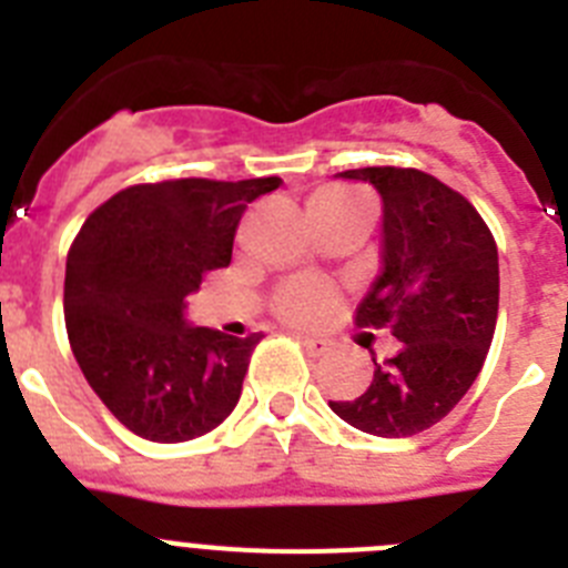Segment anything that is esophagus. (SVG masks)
I'll return each instance as SVG.
<instances>
[{"label": "esophagus", "mask_w": 568, "mask_h": 568, "mask_svg": "<svg viewBox=\"0 0 568 568\" xmlns=\"http://www.w3.org/2000/svg\"><path fill=\"white\" fill-rule=\"evenodd\" d=\"M295 338L307 346L313 355H329L335 349V341H329V338H315V335H304V333H298Z\"/></svg>", "instance_id": "1"}]
</instances>
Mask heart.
<instances>
[{
	"mask_svg": "<svg viewBox=\"0 0 568 568\" xmlns=\"http://www.w3.org/2000/svg\"><path fill=\"white\" fill-rule=\"evenodd\" d=\"M349 199L341 190H321L310 199V204H327V202H344ZM335 295L333 284L321 278H301L281 287L278 295H275V313L281 315L290 324H298V327H313L318 321H324L329 315V310L335 307Z\"/></svg>",
	"mask_w": 568,
	"mask_h": 568,
	"instance_id": "b5f03b06",
	"label": "heart"
}]
</instances>
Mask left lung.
<instances>
[{
	"instance_id": "8db88e82",
	"label": "left lung",
	"mask_w": 568,
	"mask_h": 568,
	"mask_svg": "<svg viewBox=\"0 0 568 568\" xmlns=\"http://www.w3.org/2000/svg\"><path fill=\"white\" fill-rule=\"evenodd\" d=\"M384 204L381 275L358 304L361 327H393L395 358L375 364L364 395L329 400L361 433L413 438L453 413L478 378L498 321V247L478 210L435 175L361 168Z\"/></svg>"
}]
</instances>
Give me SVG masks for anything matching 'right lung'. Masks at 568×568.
<instances>
[{
    "instance_id": "1",
    "label": "right lung",
    "mask_w": 568,
    "mask_h": 568,
    "mask_svg": "<svg viewBox=\"0 0 568 568\" xmlns=\"http://www.w3.org/2000/svg\"><path fill=\"white\" fill-rule=\"evenodd\" d=\"M281 179L135 184L88 215L68 253L64 324L93 393L130 433L182 444L241 398L261 335L193 327L187 295L233 258L241 213Z\"/></svg>"
}]
</instances>
